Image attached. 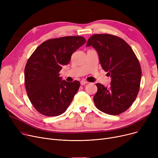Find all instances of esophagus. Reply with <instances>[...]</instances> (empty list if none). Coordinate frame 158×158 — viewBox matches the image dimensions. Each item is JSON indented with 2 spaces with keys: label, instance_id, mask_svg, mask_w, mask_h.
I'll return each instance as SVG.
<instances>
[{
  "label": "esophagus",
  "instance_id": "esophagus-1",
  "mask_svg": "<svg viewBox=\"0 0 158 158\" xmlns=\"http://www.w3.org/2000/svg\"><path fill=\"white\" fill-rule=\"evenodd\" d=\"M80 83H81V85H86V84L88 83V82L86 81H85V80H82V81H81L80 82Z\"/></svg>",
  "mask_w": 158,
  "mask_h": 158
}]
</instances>
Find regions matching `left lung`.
Instances as JSON below:
<instances>
[{
	"label": "left lung",
	"instance_id": "8db88e82",
	"mask_svg": "<svg viewBox=\"0 0 158 158\" xmlns=\"http://www.w3.org/2000/svg\"><path fill=\"white\" fill-rule=\"evenodd\" d=\"M89 46L96 50L102 69L111 78L110 88L96 84L95 106L111 115L126 111L139 92L142 69L138 58L127 42L114 35H94L87 41L86 47Z\"/></svg>",
	"mask_w": 158,
	"mask_h": 158
}]
</instances>
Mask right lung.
I'll return each mask as SVG.
<instances>
[{"mask_svg": "<svg viewBox=\"0 0 158 158\" xmlns=\"http://www.w3.org/2000/svg\"><path fill=\"white\" fill-rule=\"evenodd\" d=\"M85 42V38L79 36L50 39L29 58L24 70L25 85L31 104L40 113L56 117L67 110L80 82L62 80L60 72Z\"/></svg>", "mask_w": 158, "mask_h": 158, "instance_id": "1", "label": "right lung"}]
</instances>
